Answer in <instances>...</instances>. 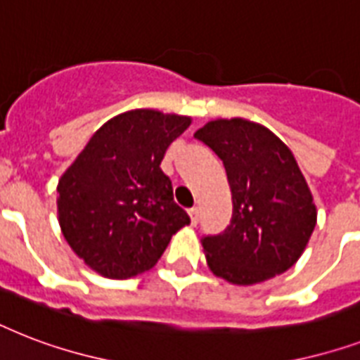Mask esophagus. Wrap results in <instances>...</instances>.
I'll use <instances>...</instances> for the list:
<instances>
[{
    "mask_svg": "<svg viewBox=\"0 0 360 360\" xmlns=\"http://www.w3.org/2000/svg\"><path fill=\"white\" fill-rule=\"evenodd\" d=\"M188 217H191V222L192 226H196L200 222V209L198 207H192L188 209Z\"/></svg>",
    "mask_w": 360,
    "mask_h": 360,
    "instance_id": "1",
    "label": "esophagus"
}]
</instances>
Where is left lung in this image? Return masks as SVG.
<instances>
[{"mask_svg": "<svg viewBox=\"0 0 360 360\" xmlns=\"http://www.w3.org/2000/svg\"><path fill=\"white\" fill-rule=\"evenodd\" d=\"M194 138L222 160L233 202L230 226L202 237L209 269L239 285L288 271L316 226L312 194L288 146L246 120L211 121Z\"/></svg>", "mask_w": 360, "mask_h": 360, "instance_id": "1", "label": "left lung"}]
</instances>
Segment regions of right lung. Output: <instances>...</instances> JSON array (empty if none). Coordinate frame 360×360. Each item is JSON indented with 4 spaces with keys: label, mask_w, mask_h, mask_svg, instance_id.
I'll use <instances>...</instances> for the list:
<instances>
[{
    "label": "right lung",
    "mask_w": 360,
    "mask_h": 360,
    "mask_svg": "<svg viewBox=\"0 0 360 360\" xmlns=\"http://www.w3.org/2000/svg\"><path fill=\"white\" fill-rule=\"evenodd\" d=\"M188 124L191 117L155 110L117 115L59 179L63 237L103 276L130 278L151 269L175 231L191 224L160 169L166 149Z\"/></svg>",
    "instance_id": "right-lung-1"
}]
</instances>
